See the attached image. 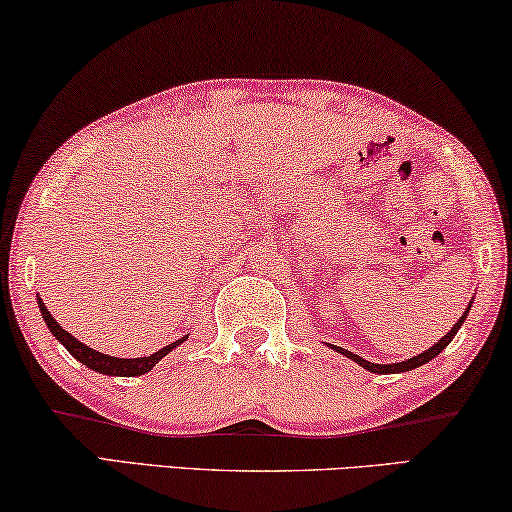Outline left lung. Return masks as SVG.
Returning a JSON list of instances; mask_svg holds the SVG:
<instances>
[{
    "instance_id": "left-lung-1",
    "label": "left lung",
    "mask_w": 512,
    "mask_h": 512,
    "mask_svg": "<svg viewBox=\"0 0 512 512\" xmlns=\"http://www.w3.org/2000/svg\"><path fill=\"white\" fill-rule=\"evenodd\" d=\"M471 303H474V299H471ZM471 303L467 305V310L462 312V317L457 319V324H453V329L448 331V333L444 335V338H441L439 342H434V345H432L430 349H425V352H421L418 356H411V358H407V361H402V363H370V361H365V358H361V356L354 354V352H347V349H342V347H335V345H329V347L333 349V352H338V354H342V356L352 358V361L361 365L363 370H368V372H377V375H395V372H409V370H416V368H421V365L430 363L434 356H439L441 352H444V349H446L448 345H451V340L455 338L457 331L462 329L464 319H467V315H469Z\"/></svg>"
}]
</instances>
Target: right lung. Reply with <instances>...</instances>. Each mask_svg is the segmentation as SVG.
Wrapping results in <instances>:
<instances>
[{"label":"right lung","instance_id":"right-lung-1","mask_svg":"<svg viewBox=\"0 0 512 512\" xmlns=\"http://www.w3.org/2000/svg\"><path fill=\"white\" fill-rule=\"evenodd\" d=\"M36 303H38V310H41V315L45 319V326H48L50 333L55 335V338L61 342V345L66 347V352L71 354L73 358H78L82 365H87L89 370L101 372V375H110V377H140V375H147V372L154 368V365L160 361V358L170 354L174 347H179L183 340H188V335H183L181 340L170 342V345H165L163 349H158L156 354L140 356V358H119V356L101 354V352H96V349L87 347L85 342H80L78 338H73V335L68 333V331L61 329L57 319L50 315L48 308H45V303H43L41 296H36Z\"/></svg>","mask_w":512,"mask_h":512}]
</instances>
